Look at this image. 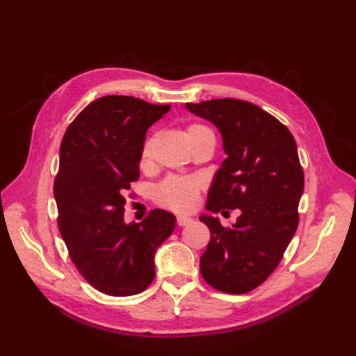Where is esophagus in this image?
I'll return each mask as SVG.
<instances>
[{
	"label": "esophagus",
	"instance_id": "esophagus-1",
	"mask_svg": "<svg viewBox=\"0 0 356 356\" xmlns=\"http://www.w3.org/2000/svg\"><path fill=\"white\" fill-rule=\"evenodd\" d=\"M191 222H193V220L190 217H184V215H179V217H177V224L179 225V227H184V225H188Z\"/></svg>",
	"mask_w": 356,
	"mask_h": 356
}]
</instances>
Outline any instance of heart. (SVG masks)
I'll return each instance as SVG.
<instances>
[{"label":"heart","mask_w":356,"mask_h":356,"mask_svg":"<svg viewBox=\"0 0 356 356\" xmlns=\"http://www.w3.org/2000/svg\"><path fill=\"white\" fill-rule=\"evenodd\" d=\"M186 136L188 144H193L203 138H213V134L209 127L193 123L187 126ZM154 135L145 138L141 149V166L145 168L152 159V152L154 145ZM202 190V182L197 178H182V177H170L166 178L156 188V200L161 207L172 209L175 212H190L196 208L199 202V195Z\"/></svg>","instance_id":"obj_1"}]
</instances>
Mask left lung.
Wrapping results in <instances>:
<instances>
[{
    "label": "left lung",
    "instance_id": "obj_1",
    "mask_svg": "<svg viewBox=\"0 0 356 356\" xmlns=\"http://www.w3.org/2000/svg\"><path fill=\"white\" fill-rule=\"evenodd\" d=\"M186 108L218 129L227 156L204 208L241 212L227 229L212 215L199 217L211 232L200 273L222 293H250L272 275L297 230L305 175L296 139L277 118L246 101L212 99Z\"/></svg>",
    "mask_w": 356,
    "mask_h": 356
}]
</instances>
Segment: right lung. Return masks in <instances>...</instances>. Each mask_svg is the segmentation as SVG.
Returning a JSON list of instances; mask_svg holds the SVG:
<instances>
[{
    "label": "right lung",
    "instance_id": "right-lung-1",
    "mask_svg": "<svg viewBox=\"0 0 356 356\" xmlns=\"http://www.w3.org/2000/svg\"><path fill=\"white\" fill-rule=\"evenodd\" d=\"M169 110L134 96H102L63 135L55 179L59 232L80 275L104 294L143 293L156 275L157 248L175 229V215L163 209L124 221L145 134Z\"/></svg>",
    "mask_w": 356,
    "mask_h": 356
}]
</instances>
